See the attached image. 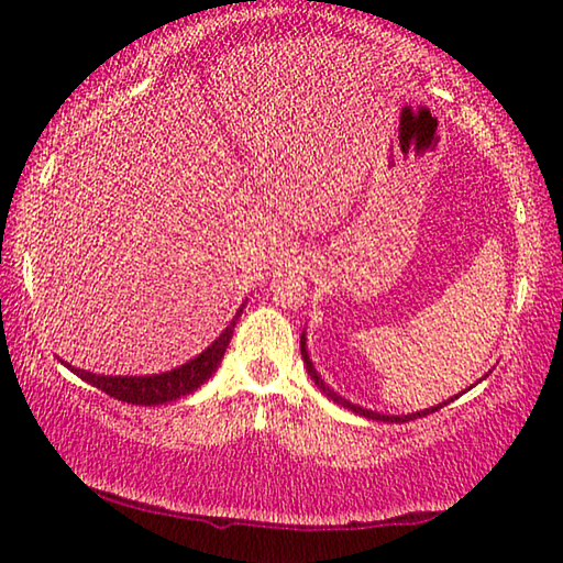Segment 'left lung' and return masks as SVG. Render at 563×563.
<instances>
[{
  "mask_svg": "<svg viewBox=\"0 0 563 563\" xmlns=\"http://www.w3.org/2000/svg\"><path fill=\"white\" fill-rule=\"evenodd\" d=\"M300 349H302V361H305V365H307V373H309V377L314 379V385H317L321 391H324L331 401H336V404L345 406V409H351V411L361 413V416H365V418H373V421H397V423H406V421H413V418H421V416H428V413H435L438 409H442V406H445V404H450V401H452V399H448V401H442L440 406H433V409H426V411H418V413H409V416H385V413H375V411L361 409V406H353L351 401L341 399L336 391H331V389L324 385V382H321V377L317 375V369H314L312 361H309V355H307V349H305V339L300 341ZM454 399H457V397H454Z\"/></svg>",
  "mask_w": 563,
  "mask_h": 563,
  "instance_id": "8db88e82",
  "label": "left lung"
}]
</instances>
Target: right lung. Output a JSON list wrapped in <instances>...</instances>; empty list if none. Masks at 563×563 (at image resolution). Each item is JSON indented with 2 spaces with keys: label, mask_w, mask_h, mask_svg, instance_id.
Instances as JSON below:
<instances>
[{
  "label": "right lung",
  "mask_w": 563,
  "mask_h": 563,
  "mask_svg": "<svg viewBox=\"0 0 563 563\" xmlns=\"http://www.w3.org/2000/svg\"><path fill=\"white\" fill-rule=\"evenodd\" d=\"M239 312H242V309H239ZM236 319H239V314L232 319V324L220 333V339L214 341L208 351H202L198 357H194V361H188L186 365L172 369V373L150 375V377H103V375L87 373V369L71 367L69 363H65V365L77 377L89 382V385L106 391L109 397H113L118 401H128L135 406L166 404V401H174L178 397H186V394L196 391L202 382L210 379V375L218 369V365L222 361L227 345H230Z\"/></svg>",
  "instance_id": "1"
}]
</instances>
